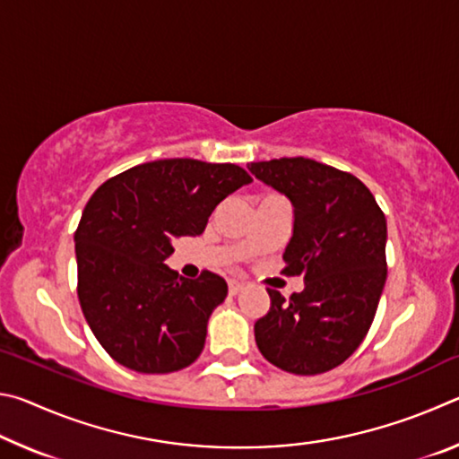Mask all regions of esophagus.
I'll return each instance as SVG.
<instances>
[{"label":"esophagus","mask_w":459,"mask_h":459,"mask_svg":"<svg viewBox=\"0 0 459 459\" xmlns=\"http://www.w3.org/2000/svg\"><path fill=\"white\" fill-rule=\"evenodd\" d=\"M243 290H245V283L235 281V279H232V281H229V293L230 295H237V293H240Z\"/></svg>","instance_id":"34e87169"}]
</instances>
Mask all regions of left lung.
I'll list each match as a JSON object with an SVG mask.
<instances>
[{
  "label": "left lung",
  "instance_id": "left-lung-1",
  "mask_svg": "<svg viewBox=\"0 0 459 459\" xmlns=\"http://www.w3.org/2000/svg\"><path fill=\"white\" fill-rule=\"evenodd\" d=\"M257 180L291 202L287 275H304L290 301L275 290L255 322L261 354L293 375L336 368L375 320L386 281V219L359 178L307 158L248 164Z\"/></svg>",
  "mask_w": 459,
  "mask_h": 459
}]
</instances>
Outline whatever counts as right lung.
<instances>
[{
    "label": "right lung",
    "mask_w": 459,
    "mask_h": 459,
    "mask_svg": "<svg viewBox=\"0 0 459 459\" xmlns=\"http://www.w3.org/2000/svg\"><path fill=\"white\" fill-rule=\"evenodd\" d=\"M235 164L158 160L99 186L74 232L79 301L111 359L145 375L190 367L227 281L186 279L166 265L174 240L196 237L221 202L251 184Z\"/></svg>",
    "instance_id": "add662e5"
}]
</instances>
